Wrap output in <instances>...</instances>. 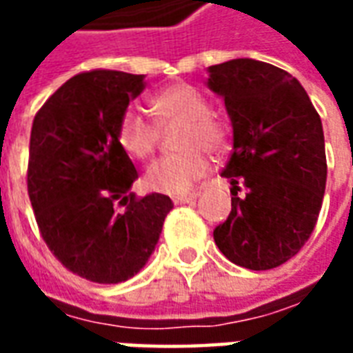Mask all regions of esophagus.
<instances>
[{"label": "esophagus", "instance_id": "34e87169", "mask_svg": "<svg viewBox=\"0 0 353 353\" xmlns=\"http://www.w3.org/2000/svg\"><path fill=\"white\" fill-rule=\"evenodd\" d=\"M174 200V204H187V202H192V200H196V194L191 192V194H176V196H172Z\"/></svg>", "mask_w": 353, "mask_h": 353}]
</instances>
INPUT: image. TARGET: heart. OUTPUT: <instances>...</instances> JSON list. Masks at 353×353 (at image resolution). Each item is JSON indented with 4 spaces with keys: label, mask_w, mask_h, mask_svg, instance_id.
<instances>
[{
    "label": "heart",
    "mask_w": 353,
    "mask_h": 353,
    "mask_svg": "<svg viewBox=\"0 0 353 353\" xmlns=\"http://www.w3.org/2000/svg\"><path fill=\"white\" fill-rule=\"evenodd\" d=\"M151 108L162 124L183 123L179 147L181 153L154 161L145 172V185L151 191L183 194L206 176L208 153H221L227 147L229 132L221 119L210 113V103L199 88L177 83L151 98ZM117 141L126 153L143 161L159 143V130L138 108H126L119 119Z\"/></svg>",
    "instance_id": "obj_1"
}]
</instances>
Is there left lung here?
<instances>
[{"label": "left lung", "instance_id": "8db88e82", "mask_svg": "<svg viewBox=\"0 0 353 353\" xmlns=\"http://www.w3.org/2000/svg\"><path fill=\"white\" fill-rule=\"evenodd\" d=\"M208 72L234 138L221 174L232 210L214 240L234 265L270 270L301 252L318 221L327 181L321 119L301 83L276 65L236 58Z\"/></svg>", "mask_w": 353, "mask_h": 353}]
</instances>
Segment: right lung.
Segmentation results:
<instances>
[{
	"label": "right lung",
	"mask_w": 353,
	"mask_h": 353,
	"mask_svg": "<svg viewBox=\"0 0 353 353\" xmlns=\"http://www.w3.org/2000/svg\"><path fill=\"white\" fill-rule=\"evenodd\" d=\"M145 75L92 70L65 81L35 113L28 194L45 244L70 272L121 283L154 252L174 208L166 194L138 199V172L117 141L123 111Z\"/></svg>",
	"instance_id": "1"
}]
</instances>
